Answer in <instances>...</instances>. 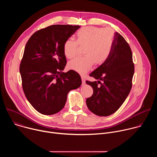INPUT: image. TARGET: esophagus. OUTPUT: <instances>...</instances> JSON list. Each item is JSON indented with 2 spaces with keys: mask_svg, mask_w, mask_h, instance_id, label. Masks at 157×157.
<instances>
[{
  "mask_svg": "<svg viewBox=\"0 0 157 157\" xmlns=\"http://www.w3.org/2000/svg\"><path fill=\"white\" fill-rule=\"evenodd\" d=\"M81 80H82V84L84 85L86 84V81H85V78L83 76H81Z\"/></svg>",
  "mask_w": 157,
  "mask_h": 157,
  "instance_id": "obj_1",
  "label": "esophagus"
}]
</instances>
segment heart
<instances>
[{
  "mask_svg": "<svg viewBox=\"0 0 157 157\" xmlns=\"http://www.w3.org/2000/svg\"><path fill=\"white\" fill-rule=\"evenodd\" d=\"M76 41L67 40L63 44V53L68 59L76 56L78 46L84 47L82 58H76L68 64V68L84 75L93 66L102 64L111 52L114 41V32L110 29L86 27L79 29Z\"/></svg>",
  "mask_w": 157,
  "mask_h": 157,
  "instance_id": "heart-1",
  "label": "heart"
}]
</instances>
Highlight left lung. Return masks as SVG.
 Here are the masks:
<instances>
[{"mask_svg": "<svg viewBox=\"0 0 157 157\" xmlns=\"http://www.w3.org/2000/svg\"><path fill=\"white\" fill-rule=\"evenodd\" d=\"M133 74L131 49L124 37L116 32L113 48L107 59L89 74L98 79V82L86 81L93 89V96L86 99L88 109L99 116H109L114 114L130 91Z\"/></svg>", "mask_w": 157, "mask_h": 157, "instance_id": "1", "label": "left lung"}]
</instances>
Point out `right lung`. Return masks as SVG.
Returning <instances> with one entry per match:
<instances>
[{"label": "right lung", "instance_id": "1", "mask_svg": "<svg viewBox=\"0 0 157 157\" xmlns=\"http://www.w3.org/2000/svg\"><path fill=\"white\" fill-rule=\"evenodd\" d=\"M79 28L51 25L36 32L26 44L20 66L22 87L29 102L42 114L58 113L68 93L81 85L76 71H62L66 64L63 44Z\"/></svg>", "mask_w": 157, "mask_h": 157}]
</instances>
